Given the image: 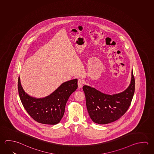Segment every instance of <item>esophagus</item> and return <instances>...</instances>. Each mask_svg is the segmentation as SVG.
I'll return each mask as SVG.
<instances>
[{"mask_svg": "<svg viewBox=\"0 0 154 154\" xmlns=\"http://www.w3.org/2000/svg\"><path fill=\"white\" fill-rule=\"evenodd\" d=\"M83 81L81 79H79L78 80V87L79 89L82 88L83 86Z\"/></svg>", "mask_w": 154, "mask_h": 154, "instance_id": "esophagus-1", "label": "esophagus"}]
</instances>
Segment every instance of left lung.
Masks as SVG:
<instances>
[{
  "label": "left lung",
  "instance_id": "obj_1",
  "mask_svg": "<svg viewBox=\"0 0 154 154\" xmlns=\"http://www.w3.org/2000/svg\"><path fill=\"white\" fill-rule=\"evenodd\" d=\"M135 89L132 70L129 86L118 94H104L90 86H83L86 108L92 121L97 124H105L120 119L129 108Z\"/></svg>",
  "mask_w": 154,
  "mask_h": 154
}]
</instances>
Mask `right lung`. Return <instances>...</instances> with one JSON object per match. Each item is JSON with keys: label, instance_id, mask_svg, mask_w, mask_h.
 <instances>
[{"label": "right lung", "instance_id": "1", "mask_svg": "<svg viewBox=\"0 0 154 154\" xmlns=\"http://www.w3.org/2000/svg\"><path fill=\"white\" fill-rule=\"evenodd\" d=\"M77 87V79H72L63 83L48 96L37 99L25 92L19 77L18 81L19 97L25 109L35 121L45 124L54 125L60 121L69 97Z\"/></svg>", "mask_w": 154, "mask_h": 154}]
</instances>
